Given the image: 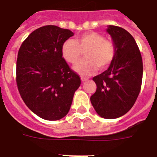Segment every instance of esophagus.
Here are the masks:
<instances>
[{"label":"esophagus","instance_id":"esophagus-1","mask_svg":"<svg viewBox=\"0 0 157 157\" xmlns=\"http://www.w3.org/2000/svg\"><path fill=\"white\" fill-rule=\"evenodd\" d=\"M88 78H86V77H81V80L82 82H85L86 80H87Z\"/></svg>","mask_w":157,"mask_h":157}]
</instances>
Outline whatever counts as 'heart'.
<instances>
[{
	"instance_id": "heart-1",
	"label": "heart",
	"mask_w": 157,
	"mask_h": 157,
	"mask_svg": "<svg viewBox=\"0 0 157 157\" xmlns=\"http://www.w3.org/2000/svg\"><path fill=\"white\" fill-rule=\"evenodd\" d=\"M86 52L85 58L74 67L81 76H88L99 68L107 69L116 56V45L113 41L105 39L96 32H88L77 37L76 40L68 39L61 46V54L67 62L77 64Z\"/></svg>"
}]
</instances>
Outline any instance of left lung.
<instances>
[{
    "label": "left lung",
    "mask_w": 157,
    "mask_h": 157,
    "mask_svg": "<svg viewBox=\"0 0 157 157\" xmlns=\"http://www.w3.org/2000/svg\"><path fill=\"white\" fill-rule=\"evenodd\" d=\"M107 32L116 45V56L106 71L93 78L96 90L90 101L99 116L113 119L127 113L135 103L141 88L143 61L128 31L109 26Z\"/></svg>",
    "instance_id": "obj_1"
}]
</instances>
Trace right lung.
I'll use <instances>...</instances> for the list:
<instances>
[{"label": "right lung", "mask_w": 157, "mask_h": 157, "mask_svg": "<svg viewBox=\"0 0 157 157\" xmlns=\"http://www.w3.org/2000/svg\"><path fill=\"white\" fill-rule=\"evenodd\" d=\"M73 36L71 30L48 25L33 31L19 49V93L28 108L43 119L64 118L81 83L61 54L63 43Z\"/></svg>", "instance_id": "add662e5"}]
</instances>
